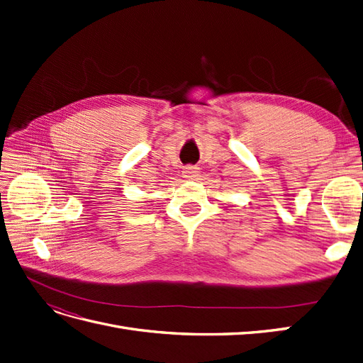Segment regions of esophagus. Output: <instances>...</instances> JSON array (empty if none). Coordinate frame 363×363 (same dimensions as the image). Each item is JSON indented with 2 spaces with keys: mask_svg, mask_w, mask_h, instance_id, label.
Listing matches in <instances>:
<instances>
[{
  "mask_svg": "<svg viewBox=\"0 0 363 363\" xmlns=\"http://www.w3.org/2000/svg\"><path fill=\"white\" fill-rule=\"evenodd\" d=\"M199 172H200L199 168L192 167V164H188V167H184V169H183V177L194 180V179L199 177Z\"/></svg>",
  "mask_w": 363,
  "mask_h": 363,
  "instance_id": "34e87169",
  "label": "esophagus"
}]
</instances>
